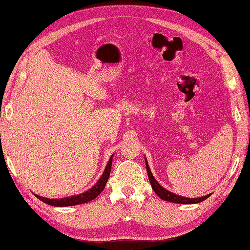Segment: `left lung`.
Here are the masks:
<instances>
[{
	"mask_svg": "<svg viewBox=\"0 0 250 250\" xmlns=\"http://www.w3.org/2000/svg\"><path fill=\"white\" fill-rule=\"evenodd\" d=\"M146 161V169H147V173H148V178H149V181H150V185L152 190L156 192V194L159 196L161 200H165V201H168V202H172V203H179V204H194V203H200L202 202V201L207 200L209 195L211 194H208L205 196H202V198H196V199H190V198H185V196H180V195H177L172 193V192H169L168 190H166L165 188L161 187L158 182L156 181V179L152 176V173L149 169V166L147 164V160Z\"/></svg>",
	"mask_w": 250,
	"mask_h": 250,
	"instance_id": "left-lung-1",
	"label": "left lung"
}]
</instances>
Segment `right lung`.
<instances>
[{"label": "right lung", "instance_id": "1", "mask_svg": "<svg viewBox=\"0 0 250 250\" xmlns=\"http://www.w3.org/2000/svg\"><path fill=\"white\" fill-rule=\"evenodd\" d=\"M111 168H112V157L109 158L106 168H105L102 177L100 178V180L96 182V185L93 188H91L90 190H87L86 192H84V193L74 195V196H71V198H64L61 200L46 199V198H42V196H39V195H36V198L41 200L42 202L52 205V207H71V205L87 203V202H90V201L94 200L96 196H98L101 192L104 190L105 185H106V182L108 180L109 173H111Z\"/></svg>", "mask_w": 250, "mask_h": 250}]
</instances>
